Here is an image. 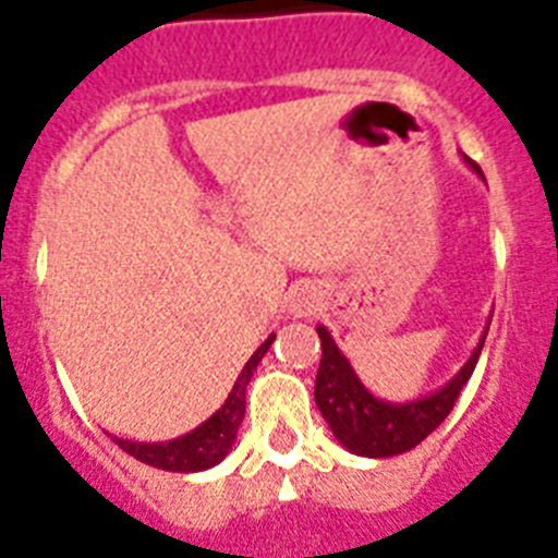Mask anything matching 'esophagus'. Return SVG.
Wrapping results in <instances>:
<instances>
[{
    "mask_svg": "<svg viewBox=\"0 0 558 558\" xmlns=\"http://www.w3.org/2000/svg\"><path fill=\"white\" fill-rule=\"evenodd\" d=\"M288 307L295 318H304V315H313L315 310L322 307V299H318L315 288H299L293 290V295H290Z\"/></svg>",
    "mask_w": 558,
    "mask_h": 558,
    "instance_id": "34e87169",
    "label": "esophagus"
}]
</instances>
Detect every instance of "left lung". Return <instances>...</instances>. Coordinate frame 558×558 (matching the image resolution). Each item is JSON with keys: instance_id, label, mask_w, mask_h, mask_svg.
Wrapping results in <instances>:
<instances>
[{"instance_id": "obj_1", "label": "left lung", "mask_w": 558, "mask_h": 558, "mask_svg": "<svg viewBox=\"0 0 558 558\" xmlns=\"http://www.w3.org/2000/svg\"><path fill=\"white\" fill-rule=\"evenodd\" d=\"M466 165L483 179L481 167L475 161L466 159ZM486 332H489V327H486ZM486 332H483L472 357L463 363L461 372L441 391L397 405V402H383L372 391H366V386L360 383L354 368L349 366V360L335 347V340L329 338L327 329L318 327L322 366H318V377H315V405L327 418L332 436L354 456L391 458L399 456V452L413 450L450 416L458 393L475 372Z\"/></svg>"}]
</instances>
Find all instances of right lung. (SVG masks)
<instances>
[{
	"instance_id": "1",
	"label": "right lung",
	"mask_w": 558,
	"mask_h": 558,
	"mask_svg": "<svg viewBox=\"0 0 558 558\" xmlns=\"http://www.w3.org/2000/svg\"><path fill=\"white\" fill-rule=\"evenodd\" d=\"M274 338L276 335H270L263 347L251 354L248 363H245L243 372H240V377H236L234 388H231L229 399L223 402V408L211 413L204 425L195 427V430L186 433V436L181 438L161 441V445H142V441H128V438H113L117 447L125 450L128 456L136 458V461L167 472H201L223 461V458L229 456L231 445H234L236 430L243 425L245 388H248L251 377H254L256 366H259L263 354L270 349Z\"/></svg>"
}]
</instances>
